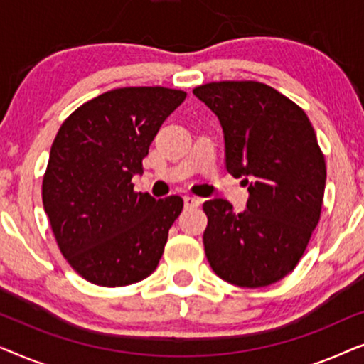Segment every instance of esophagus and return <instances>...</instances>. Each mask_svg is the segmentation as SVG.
I'll return each instance as SVG.
<instances>
[{"label": "esophagus", "mask_w": 364, "mask_h": 364, "mask_svg": "<svg viewBox=\"0 0 364 364\" xmlns=\"http://www.w3.org/2000/svg\"><path fill=\"white\" fill-rule=\"evenodd\" d=\"M202 203V200L198 197H192V196H186L183 197V205L187 208H193V207H198Z\"/></svg>", "instance_id": "1"}]
</instances>
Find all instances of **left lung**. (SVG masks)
I'll use <instances>...</instances> for the list:
<instances>
[{"instance_id": "1", "label": "left lung", "mask_w": 364, "mask_h": 364, "mask_svg": "<svg viewBox=\"0 0 364 364\" xmlns=\"http://www.w3.org/2000/svg\"><path fill=\"white\" fill-rule=\"evenodd\" d=\"M220 121L225 166L248 186L247 210L203 203V247L212 270L258 288L287 277L320 220L326 166L306 114L267 84L223 81L193 89Z\"/></svg>"}]
</instances>
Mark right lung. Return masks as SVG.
<instances>
[{"mask_svg": "<svg viewBox=\"0 0 364 364\" xmlns=\"http://www.w3.org/2000/svg\"><path fill=\"white\" fill-rule=\"evenodd\" d=\"M187 94L121 87L77 107L54 139L43 205L59 250L94 285L126 287L156 270L183 200L134 192L162 122Z\"/></svg>", "mask_w": 364, "mask_h": 364, "instance_id": "1", "label": "right lung"}]
</instances>
